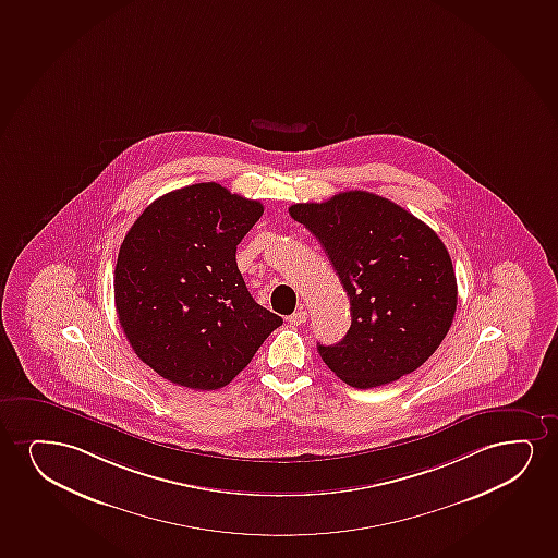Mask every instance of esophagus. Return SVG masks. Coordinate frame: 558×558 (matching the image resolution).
<instances>
[{"mask_svg": "<svg viewBox=\"0 0 558 558\" xmlns=\"http://www.w3.org/2000/svg\"><path fill=\"white\" fill-rule=\"evenodd\" d=\"M291 326H303L304 322H306V311L304 308H299L298 312H293L290 318H288Z\"/></svg>", "mask_w": 558, "mask_h": 558, "instance_id": "34e87169", "label": "esophagus"}]
</instances>
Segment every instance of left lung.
I'll return each mask as SVG.
<instances>
[{"mask_svg":"<svg viewBox=\"0 0 558 558\" xmlns=\"http://www.w3.org/2000/svg\"><path fill=\"white\" fill-rule=\"evenodd\" d=\"M326 250L350 298L352 326L322 360L344 383L369 390L418 369L449 333L457 275L441 239L411 211L367 191L293 204Z\"/></svg>","mask_w":558,"mask_h":558,"instance_id":"8db88e82","label":"left lung"}]
</instances>
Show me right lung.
<instances>
[{
  "label": "right lung",
  "instance_id": "obj_1",
  "mask_svg": "<svg viewBox=\"0 0 558 558\" xmlns=\"http://www.w3.org/2000/svg\"><path fill=\"white\" fill-rule=\"evenodd\" d=\"M263 204L219 183L160 196L126 232L113 290L132 350L160 377L218 390L252 362L282 318L255 303L236 246Z\"/></svg>",
  "mask_w": 558,
  "mask_h": 558
}]
</instances>
